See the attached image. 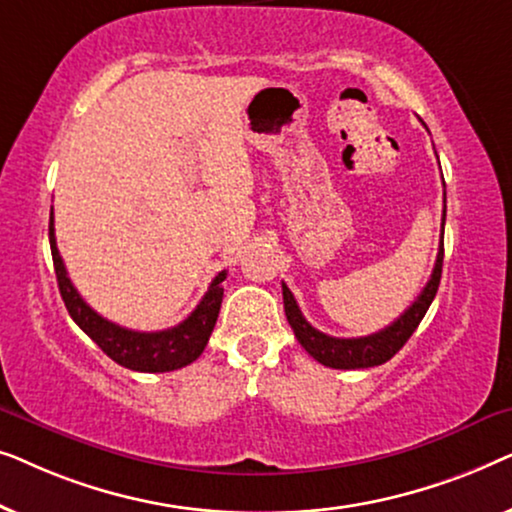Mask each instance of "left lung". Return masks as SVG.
Wrapping results in <instances>:
<instances>
[{
  "label": "left lung",
  "instance_id": "8db88e82",
  "mask_svg": "<svg viewBox=\"0 0 512 512\" xmlns=\"http://www.w3.org/2000/svg\"><path fill=\"white\" fill-rule=\"evenodd\" d=\"M443 233H445V209H443V230H440V247L436 256V265H433L431 279L419 293L415 303H412L408 310H405L401 317H398L394 324H389L382 331L373 335H366V338H333V335H326L314 328L310 321L303 317L300 307L289 291V286L282 284L284 293V312L286 319L296 333L300 345L305 347V352L324 363L328 368H340V370H356V368H373L387 363L391 356H394L398 349H401L405 342L410 340V335L415 333L419 321L424 319L426 310L433 303L438 293L440 275H443Z\"/></svg>",
  "mask_w": 512,
  "mask_h": 512
}]
</instances>
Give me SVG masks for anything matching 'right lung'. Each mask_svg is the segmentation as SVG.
<instances>
[{"instance_id": "1", "label": "right lung", "mask_w": 512, "mask_h": 512, "mask_svg": "<svg viewBox=\"0 0 512 512\" xmlns=\"http://www.w3.org/2000/svg\"><path fill=\"white\" fill-rule=\"evenodd\" d=\"M48 240H51V254L55 265V277H58L60 296L65 300V307L69 317L76 321V326L88 335L90 340L97 342L109 359H114L118 366L139 370V373H170V370L184 368L193 363L198 356L205 352L209 335L214 331L216 317H219L223 289L221 282L226 279V270L214 277L209 284V291L200 305L181 321L179 326L167 328V331H130L114 324V321L104 319L90 307L86 300L79 296L74 289L72 279L67 277L65 263L55 244V226H53V212L51 223H48Z\"/></svg>"}]
</instances>
